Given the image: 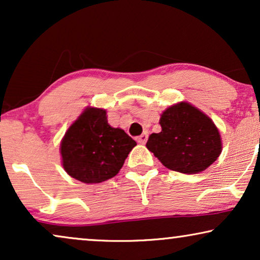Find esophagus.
Returning a JSON list of instances; mask_svg holds the SVG:
<instances>
[{
	"label": "esophagus",
	"mask_w": 260,
	"mask_h": 260,
	"mask_svg": "<svg viewBox=\"0 0 260 260\" xmlns=\"http://www.w3.org/2000/svg\"><path fill=\"white\" fill-rule=\"evenodd\" d=\"M137 142L138 143H141V144H145V142L148 141V133H143L141 135V136H138L137 138Z\"/></svg>",
	"instance_id": "34e87169"
}]
</instances>
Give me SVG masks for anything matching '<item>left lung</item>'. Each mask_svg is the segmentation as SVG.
Segmentation results:
<instances>
[{
  "mask_svg": "<svg viewBox=\"0 0 260 260\" xmlns=\"http://www.w3.org/2000/svg\"><path fill=\"white\" fill-rule=\"evenodd\" d=\"M159 124L161 133L149 136L147 148L166 168L197 174L207 169L221 154L218 127L189 103L169 106L161 115Z\"/></svg>",
  "mask_w": 260,
  "mask_h": 260,
  "instance_id": "1",
  "label": "left lung"
}]
</instances>
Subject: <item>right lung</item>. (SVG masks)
<instances>
[{
    "instance_id": "1",
    "label": "right lung",
    "mask_w": 260,
    "mask_h": 260,
    "mask_svg": "<svg viewBox=\"0 0 260 260\" xmlns=\"http://www.w3.org/2000/svg\"><path fill=\"white\" fill-rule=\"evenodd\" d=\"M135 145L124 130L110 126L104 109L88 106L62 138V167L84 183L103 182L118 174Z\"/></svg>"
}]
</instances>
